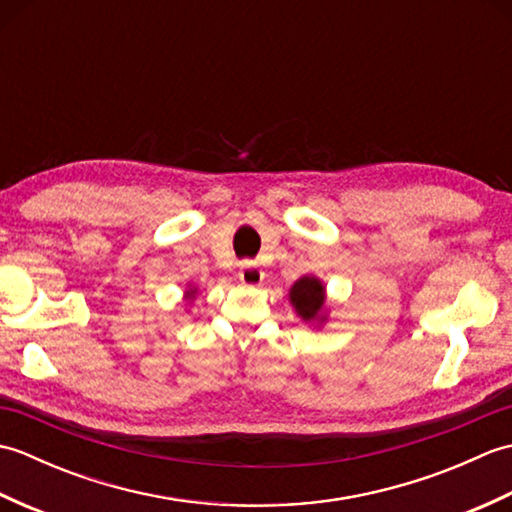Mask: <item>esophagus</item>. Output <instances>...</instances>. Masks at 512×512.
I'll use <instances>...</instances> for the list:
<instances>
[{
  "mask_svg": "<svg viewBox=\"0 0 512 512\" xmlns=\"http://www.w3.org/2000/svg\"><path fill=\"white\" fill-rule=\"evenodd\" d=\"M239 281L244 286H259L264 281V270L255 262H244L242 268H239Z\"/></svg>",
  "mask_w": 512,
  "mask_h": 512,
  "instance_id": "esophagus-1",
  "label": "esophagus"
}]
</instances>
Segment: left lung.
Returning <instances> with one entry per match:
<instances>
[{
	"instance_id": "obj_1",
	"label": "left lung",
	"mask_w": 512,
	"mask_h": 512,
	"mask_svg": "<svg viewBox=\"0 0 512 512\" xmlns=\"http://www.w3.org/2000/svg\"><path fill=\"white\" fill-rule=\"evenodd\" d=\"M290 303L299 317L306 323L321 325L328 321V312H325V286L321 279L306 275L297 279L290 288Z\"/></svg>"
}]
</instances>
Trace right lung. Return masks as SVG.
<instances>
[{
	"label": "right lung",
	"mask_w": 512,
	"mask_h": 512,
	"mask_svg": "<svg viewBox=\"0 0 512 512\" xmlns=\"http://www.w3.org/2000/svg\"><path fill=\"white\" fill-rule=\"evenodd\" d=\"M195 292H198V288H191V290H187V297H191V295H195Z\"/></svg>",
	"instance_id": "obj_1"
}]
</instances>
